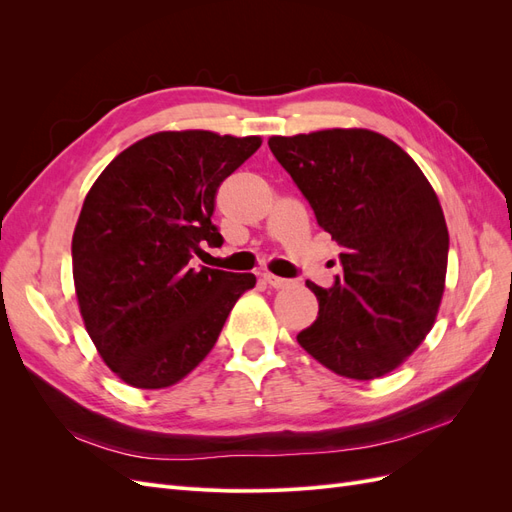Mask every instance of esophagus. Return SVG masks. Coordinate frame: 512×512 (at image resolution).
<instances>
[{
    "instance_id": "obj_1",
    "label": "esophagus",
    "mask_w": 512,
    "mask_h": 512,
    "mask_svg": "<svg viewBox=\"0 0 512 512\" xmlns=\"http://www.w3.org/2000/svg\"><path fill=\"white\" fill-rule=\"evenodd\" d=\"M262 282H265L269 288L273 290H280V288H288L292 282L290 280H284V277H277V275H271V273H265L262 275Z\"/></svg>"
}]
</instances>
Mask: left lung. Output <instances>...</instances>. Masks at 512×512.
<instances>
[{
    "instance_id": "1",
    "label": "left lung",
    "mask_w": 512,
    "mask_h": 512,
    "mask_svg": "<svg viewBox=\"0 0 512 512\" xmlns=\"http://www.w3.org/2000/svg\"><path fill=\"white\" fill-rule=\"evenodd\" d=\"M269 147L339 243L301 348L337 376L391 374L423 344L444 294L448 228L436 190L391 138L365 128L271 136Z\"/></svg>"
}]
</instances>
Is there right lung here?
<instances>
[{
	"mask_svg": "<svg viewBox=\"0 0 512 512\" xmlns=\"http://www.w3.org/2000/svg\"><path fill=\"white\" fill-rule=\"evenodd\" d=\"M260 136L156 132L136 141L91 185L72 235V275L85 329L102 361L134 389L181 382L203 363L254 273L192 265L222 181Z\"/></svg>",
	"mask_w": 512,
	"mask_h": 512,
	"instance_id": "right-lung-1",
	"label": "right lung"
}]
</instances>
